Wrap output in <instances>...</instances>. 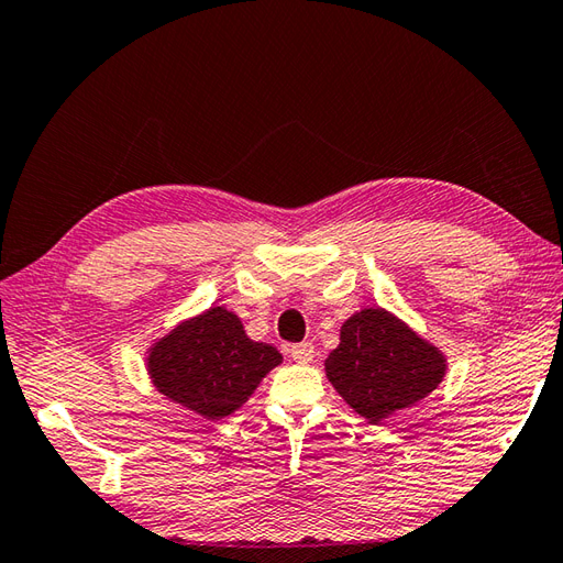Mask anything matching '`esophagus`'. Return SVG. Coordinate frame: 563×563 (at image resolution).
I'll use <instances>...</instances> for the list:
<instances>
[{"mask_svg":"<svg viewBox=\"0 0 563 563\" xmlns=\"http://www.w3.org/2000/svg\"><path fill=\"white\" fill-rule=\"evenodd\" d=\"M289 354H291V358L296 361V364H310V361H313V356H316V349H313V344H294L291 349H289Z\"/></svg>","mask_w":563,"mask_h":563,"instance_id":"esophagus-1","label":"esophagus"}]
</instances>
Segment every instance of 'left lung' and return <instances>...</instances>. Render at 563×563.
Returning a JSON list of instances; mask_svg holds the SVG:
<instances>
[{"label": "left lung", "mask_w": 563, "mask_h": 563, "mask_svg": "<svg viewBox=\"0 0 563 563\" xmlns=\"http://www.w3.org/2000/svg\"><path fill=\"white\" fill-rule=\"evenodd\" d=\"M445 371L441 349L380 306L346 318L340 344L324 358V376L334 390L371 423L429 397Z\"/></svg>", "instance_id": "left-lung-1"}]
</instances>
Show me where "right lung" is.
<instances>
[{"instance_id": "1", "label": "right lung", "mask_w": 563, "mask_h": 563, "mask_svg": "<svg viewBox=\"0 0 563 563\" xmlns=\"http://www.w3.org/2000/svg\"><path fill=\"white\" fill-rule=\"evenodd\" d=\"M282 361L272 344L250 340L243 320L223 306L180 320L146 349L156 390L207 421L241 409Z\"/></svg>"}]
</instances>
